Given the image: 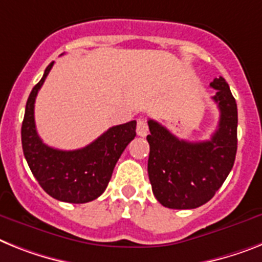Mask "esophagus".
Wrapping results in <instances>:
<instances>
[{
	"mask_svg": "<svg viewBox=\"0 0 262 262\" xmlns=\"http://www.w3.org/2000/svg\"><path fill=\"white\" fill-rule=\"evenodd\" d=\"M136 132H137V135L140 136V137H145V136L148 135V124H146L142 118H140V120L137 121V129H136Z\"/></svg>",
	"mask_w": 262,
	"mask_h": 262,
	"instance_id": "34e87169",
	"label": "esophagus"
}]
</instances>
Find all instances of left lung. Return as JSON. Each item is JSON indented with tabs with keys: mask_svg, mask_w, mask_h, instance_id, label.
<instances>
[{
	"mask_svg": "<svg viewBox=\"0 0 262 262\" xmlns=\"http://www.w3.org/2000/svg\"><path fill=\"white\" fill-rule=\"evenodd\" d=\"M213 100L220 109L219 127L208 141L180 140L157 121L149 120L148 174L151 190L170 209H194L221 188L237 151V104L223 77L214 78Z\"/></svg>",
	"mask_w": 262,
	"mask_h": 262,
	"instance_id": "1",
	"label": "left lung"
}]
</instances>
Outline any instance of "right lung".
<instances>
[{
	"label": "right lung",
	"instance_id": "obj_1",
	"mask_svg": "<svg viewBox=\"0 0 262 262\" xmlns=\"http://www.w3.org/2000/svg\"><path fill=\"white\" fill-rule=\"evenodd\" d=\"M53 63L33 88L21 127L23 150L33 176L53 199L83 204L100 197L111 181L118 158L136 137V121L109 127L104 135L82 149L60 150L43 144L34 122V102Z\"/></svg>",
	"mask_w": 262,
	"mask_h": 262
}]
</instances>
